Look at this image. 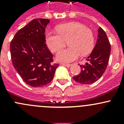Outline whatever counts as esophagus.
Segmentation results:
<instances>
[{
    "mask_svg": "<svg viewBox=\"0 0 124 124\" xmlns=\"http://www.w3.org/2000/svg\"><path fill=\"white\" fill-rule=\"evenodd\" d=\"M62 65L64 66H66L67 67H70L72 65V64H70V63H62Z\"/></svg>",
    "mask_w": 124,
    "mask_h": 124,
    "instance_id": "esophagus-1",
    "label": "esophagus"
}]
</instances>
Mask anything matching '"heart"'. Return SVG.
<instances>
[{"instance_id":"obj_1","label":"heart","mask_w":124,"mask_h":124,"mask_svg":"<svg viewBox=\"0 0 124 124\" xmlns=\"http://www.w3.org/2000/svg\"><path fill=\"white\" fill-rule=\"evenodd\" d=\"M57 33L47 32L46 41L53 52H57L64 47L68 41L70 47L62 50L56 55L57 61L71 62L76 61L82 55L89 53L93 47L94 38L92 31L78 22L62 24L56 28Z\"/></svg>"}]
</instances>
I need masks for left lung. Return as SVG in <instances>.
<instances>
[{
  "instance_id": "8db88e82",
  "label": "left lung",
  "mask_w": 124,
  "mask_h": 124,
  "mask_svg": "<svg viewBox=\"0 0 124 124\" xmlns=\"http://www.w3.org/2000/svg\"><path fill=\"white\" fill-rule=\"evenodd\" d=\"M111 46L106 32L101 27L98 29V39L95 46L87 57L88 62L81 65V72L73 77L81 84H92L98 80L107 68L110 54Z\"/></svg>"
}]
</instances>
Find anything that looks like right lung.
<instances>
[{
	"label": "right lung",
	"mask_w": 124,
	"mask_h": 124,
	"mask_svg": "<svg viewBox=\"0 0 124 124\" xmlns=\"http://www.w3.org/2000/svg\"><path fill=\"white\" fill-rule=\"evenodd\" d=\"M50 20L36 18L20 29L10 44L12 65L23 80L32 87L47 85L58 63L53 62L46 44L45 31Z\"/></svg>",
	"instance_id": "obj_1"
}]
</instances>
